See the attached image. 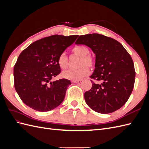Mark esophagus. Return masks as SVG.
<instances>
[{
	"mask_svg": "<svg viewBox=\"0 0 149 149\" xmlns=\"http://www.w3.org/2000/svg\"><path fill=\"white\" fill-rule=\"evenodd\" d=\"M81 81V80H73L72 81V82H73V83H78Z\"/></svg>",
	"mask_w": 149,
	"mask_h": 149,
	"instance_id": "obj_1",
	"label": "esophagus"
}]
</instances>
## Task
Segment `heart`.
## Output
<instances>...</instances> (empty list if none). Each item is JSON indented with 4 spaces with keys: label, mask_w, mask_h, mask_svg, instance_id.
I'll return each mask as SVG.
<instances>
[{
    "label": "heart",
    "mask_w": 149,
    "mask_h": 149,
    "mask_svg": "<svg viewBox=\"0 0 149 149\" xmlns=\"http://www.w3.org/2000/svg\"><path fill=\"white\" fill-rule=\"evenodd\" d=\"M73 55L80 57L79 66L78 70H68L63 72V77L70 80H79L89 74V67H93L94 65V60L89 55L90 50L89 48L84 45H78L72 49ZM58 64L61 69H66L68 66L69 60L65 53H62L58 56L57 60Z\"/></svg>",
    "instance_id": "obj_1"
}]
</instances>
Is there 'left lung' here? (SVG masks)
<instances>
[{
    "instance_id": "left-lung-1",
    "label": "left lung",
    "mask_w": 149,
    "mask_h": 149,
    "mask_svg": "<svg viewBox=\"0 0 149 149\" xmlns=\"http://www.w3.org/2000/svg\"><path fill=\"white\" fill-rule=\"evenodd\" d=\"M76 45H85L96 55L95 70L90 78L92 88L85 92L88 106L99 113L109 114L123 107L134 86L136 71L131 56L117 40L98 33L81 35Z\"/></svg>"
}]
</instances>
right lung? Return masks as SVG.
<instances>
[{"label": "right lung", "mask_w": 149, "mask_h": 149, "mask_svg": "<svg viewBox=\"0 0 149 149\" xmlns=\"http://www.w3.org/2000/svg\"><path fill=\"white\" fill-rule=\"evenodd\" d=\"M78 37V35L49 36L32 43L20 54L13 68L14 86L26 106L46 112L63 101L70 81L51 80L60 73L58 56Z\"/></svg>", "instance_id": "1"}]
</instances>
